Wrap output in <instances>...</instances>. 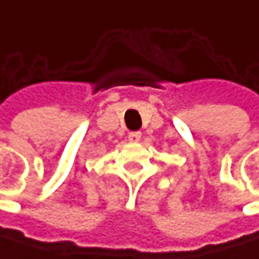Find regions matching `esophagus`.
<instances>
[{
    "label": "esophagus",
    "instance_id": "obj_1",
    "mask_svg": "<svg viewBox=\"0 0 259 259\" xmlns=\"http://www.w3.org/2000/svg\"><path fill=\"white\" fill-rule=\"evenodd\" d=\"M140 139H142V133L140 131H133V133L128 134V140L131 143H137V142H140Z\"/></svg>",
    "mask_w": 259,
    "mask_h": 259
}]
</instances>
